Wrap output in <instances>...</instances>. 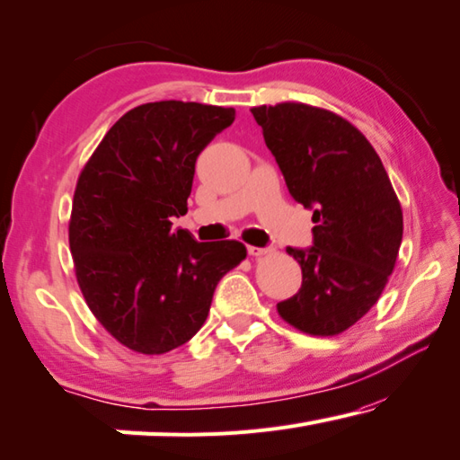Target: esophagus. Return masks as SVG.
Instances as JSON below:
<instances>
[{
    "instance_id": "esophagus-1",
    "label": "esophagus",
    "mask_w": 460,
    "mask_h": 460,
    "mask_svg": "<svg viewBox=\"0 0 460 460\" xmlns=\"http://www.w3.org/2000/svg\"><path fill=\"white\" fill-rule=\"evenodd\" d=\"M247 253L253 258L258 256H264V253H268V247H253V245H247Z\"/></svg>"
}]
</instances>
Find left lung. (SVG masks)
<instances>
[{"mask_svg":"<svg viewBox=\"0 0 460 460\" xmlns=\"http://www.w3.org/2000/svg\"><path fill=\"white\" fill-rule=\"evenodd\" d=\"M288 192L313 210V245L287 247L303 270L280 317L311 335L346 332L373 309L395 266L403 213L381 157L358 128L323 108H252Z\"/></svg>","mask_w":460,"mask_h":460,"instance_id":"obj_1","label":"left lung"}]
</instances>
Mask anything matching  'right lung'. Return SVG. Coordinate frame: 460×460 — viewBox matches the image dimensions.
I'll use <instances>...</instances> for the list:
<instances>
[{"instance_id": "add662e5", "label": "right lung", "mask_w": 460, "mask_h": 460, "mask_svg": "<svg viewBox=\"0 0 460 460\" xmlns=\"http://www.w3.org/2000/svg\"><path fill=\"white\" fill-rule=\"evenodd\" d=\"M235 120L233 108L151 102L102 138L77 180L69 247L79 288L122 346L165 354L210 311L218 280L245 258L239 242L199 243L186 215L196 157Z\"/></svg>"}]
</instances>
